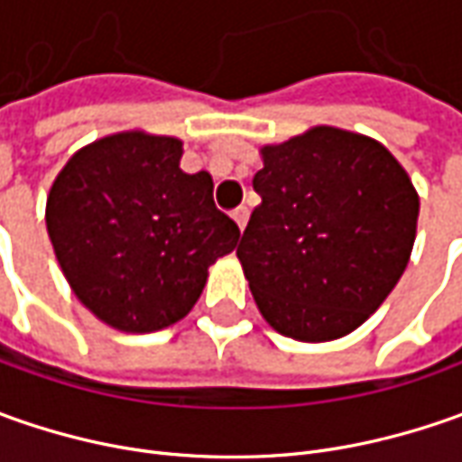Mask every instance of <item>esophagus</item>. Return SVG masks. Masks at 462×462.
<instances>
[{"label": "esophagus", "instance_id": "esophagus-1", "mask_svg": "<svg viewBox=\"0 0 462 462\" xmlns=\"http://www.w3.org/2000/svg\"><path fill=\"white\" fill-rule=\"evenodd\" d=\"M234 221L239 223L241 231L246 228V221H249V208H246V205H241V208H236V210H234Z\"/></svg>", "mask_w": 462, "mask_h": 462}]
</instances>
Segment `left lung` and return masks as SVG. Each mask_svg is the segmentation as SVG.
<instances>
[{
    "label": "left lung",
    "mask_w": 462,
    "mask_h": 462,
    "mask_svg": "<svg viewBox=\"0 0 462 462\" xmlns=\"http://www.w3.org/2000/svg\"><path fill=\"white\" fill-rule=\"evenodd\" d=\"M262 203L236 257L267 324L331 342L396 288L417 239L419 195L375 138L316 125L262 149Z\"/></svg>",
    "instance_id": "8db88e82"
}]
</instances>
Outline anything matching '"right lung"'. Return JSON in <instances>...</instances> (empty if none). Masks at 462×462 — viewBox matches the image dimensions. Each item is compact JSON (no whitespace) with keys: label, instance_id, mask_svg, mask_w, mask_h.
<instances>
[{"label":"right lung","instance_id":"add662e5","mask_svg":"<svg viewBox=\"0 0 462 462\" xmlns=\"http://www.w3.org/2000/svg\"><path fill=\"white\" fill-rule=\"evenodd\" d=\"M180 159L171 135H105L74 153L48 192L45 226L63 277L117 331L185 319L208 267L241 236L213 203L210 174H187Z\"/></svg>","mask_w":462,"mask_h":462}]
</instances>
